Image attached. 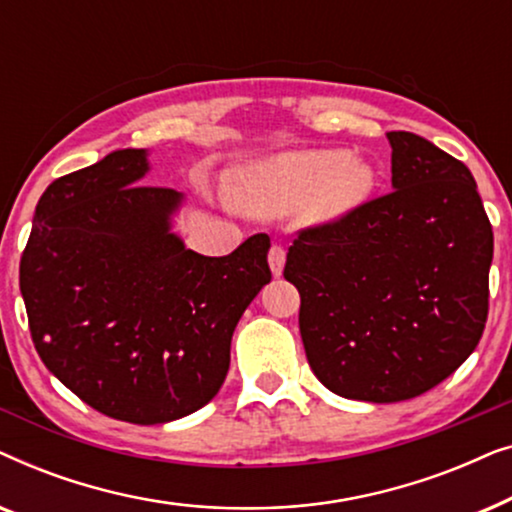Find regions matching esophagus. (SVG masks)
<instances>
[{
	"instance_id": "esophagus-1",
	"label": "esophagus",
	"mask_w": 512,
	"mask_h": 512,
	"mask_svg": "<svg viewBox=\"0 0 512 512\" xmlns=\"http://www.w3.org/2000/svg\"><path fill=\"white\" fill-rule=\"evenodd\" d=\"M268 263H270V270L272 275L279 277L284 270V263H286V249L282 244H272L270 251H268Z\"/></svg>"
}]
</instances>
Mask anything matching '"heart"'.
Here are the masks:
<instances>
[{
  "label": "heart",
  "instance_id": "heart-1",
  "mask_svg": "<svg viewBox=\"0 0 512 512\" xmlns=\"http://www.w3.org/2000/svg\"><path fill=\"white\" fill-rule=\"evenodd\" d=\"M373 186V170L345 151L284 153L235 181L233 198L261 216L293 214L310 207L317 219H331L359 205Z\"/></svg>",
  "mask_w": 512,
  "mask_h": 512
}]
</instances>
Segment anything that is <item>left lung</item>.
<instances>
[{"mask_svg": "<svg viewBox=\"0 0 512 512\" xmlns=\"http://www.w3.org/2000/svg\"><path fill=\"white\" fill-rule=\"evenodd\" d=\"M387 137L394 191L298 230L284 265L312 373L370 403L424 394L471 356L494 254L471 170L412 132Z\"/></svg>", "mask_w": 512, "mask_h": 512, "instance_id": "8db88e82", "label": "left lung"}]
</instances>
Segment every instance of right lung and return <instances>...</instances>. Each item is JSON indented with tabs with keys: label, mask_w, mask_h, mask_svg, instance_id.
Segmentation results:
<instances>
[{
	"label": "right lung",
	"mask_w": 512,
	"mask_h": 512,
	"mask_svg": "<svg viewBox=\"0 0 512 512\" xmlns=\"http://www.w3.org/2000/svg\"><path fill=\"white\" fill-rule=\"evenodd\" d=\"M142 149L55 179L20 258L32 342L83 403L165 424L219 394L242 312L272 279L270 237L202 256L170 233L181 195L142 186Z\"/></svg>",
	"instance_id": "right-lung-1"
}]
</instances>
